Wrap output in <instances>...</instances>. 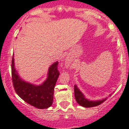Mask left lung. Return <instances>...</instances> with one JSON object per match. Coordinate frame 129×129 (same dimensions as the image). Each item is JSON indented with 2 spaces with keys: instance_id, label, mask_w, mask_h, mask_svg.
I'll return each mask as SVG.
<instances>
[{
  "instance_id": "8db88e82",
  "label": "left lung",
  "mask_w": 129,
  "mask_h": 129,
  "mask_svg": "<svg viewBox=\"0 0 129 129\" xmlns=\"http://www.w3.org/2000/svg\"><path fill=\"white\" fill-rule=\"evenodd\" d=\"M74 91H75V97L76 99V101L77 102L78 104L81 106L84 107H93L98 106L102 104L107 99V98L102 99V100H90L85 97V95H83L82 92L79 90L78 88L77 87L76 85L74 86ZM109 96H111L110 95Z\"/></svg>"
}]
</instances>
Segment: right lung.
Segmentation results:
<instances>
[{"instance_id": "obj_1", "label": "right lung", "mask_w": 129, "mask_h": 129, "mask_svg": "<svg viewBox=\"0 0 129 129\" xmlns=\"http://www.w3.org/2000/svg\"><path fill=\"white\" fill-rule=\"evenodd\" d=\"M58 62L51 65L46 80L39 85L24 81L20 77L14 66V54L12 59V79L16 93L27 104L40 109L48 108L52 105L54 89L59 75Z\"/></svg>"}]
</instances>
